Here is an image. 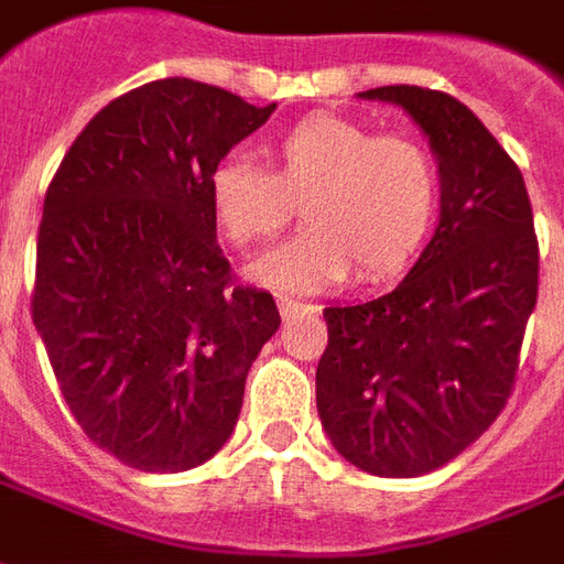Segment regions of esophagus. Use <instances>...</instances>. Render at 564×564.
Segmentation results:
<instances>
[{
  "mask_svg": "<svg viewBox=\"0 0 564 564\" xmlns=\"http://www.w3.org/2000/svg\"><path fill=\"white\" fill-rule=\"evenodd\" d=\"M278 307H281L283 317H295V314H302V311H314V305L299 302V299H293V295H278Z\"/></svg>",
  "mask_w": 564,
  "mask_h": 564,
  "instance_id": "1",
  "label": "esophagus"
}]
</instances>
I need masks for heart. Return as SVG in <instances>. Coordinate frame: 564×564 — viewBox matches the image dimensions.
Segmentation results:
<instances>
[{"label": "heart", "instance_id": "1", "mask_svg": "<svg viewBox=\"0 0 564 564\" xmlns=\"http://www.w3.org/2000/svg\"><path fill=\"white\" fill-rule=\"evenodd\" d=\"M271 172L223 160L208 181L210 214L241 250L271 241L302 202L305 229L253 265L281 290L378 283L411 265L435 226L441 172L423 141L338 115L299 120L269 148Z\"/></svg>", "mask_w": 564, "mask_h": 564}]
</instances>
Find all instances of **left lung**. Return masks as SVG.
<instances>
[{
    "mask_svg": "<svg viewBox=\"0 0 564 564\" xmlns=\"http://www.w3.org/2000/svg\"><path fill=\"white\" fill-rule=\"evenodd\" d=\"M404 108L441 172V220L392 293L323 311L317 411L344 459L420 477L456 459L508 404L538 302V238L517 162L447 93H359Z\"/></svg>",
    "mask_w": 564,
    "mask_h": 564,
    "instance_id": "8db88e82",
    "label": "left lung"
}]
</instances>
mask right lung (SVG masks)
<instances>
[{
	"label": "right lung",
	"instance_id": "add662e5",
	"mask_svg": "<svg viewBox=\"0 0 564 564\" xmlns=\"http://www.w3.org/2000/svg\"><path fill=\"white\" fill-rule=\"evenodd\" d=\"M278 105L189 78L108 102L44 196L32 323L96 447L139 471H189L229 441L245 380L281 326L232 281L208 181Z\"/></svg>",
	"mask_w": 564,
	"mask_h": 564
}]
</instances>
